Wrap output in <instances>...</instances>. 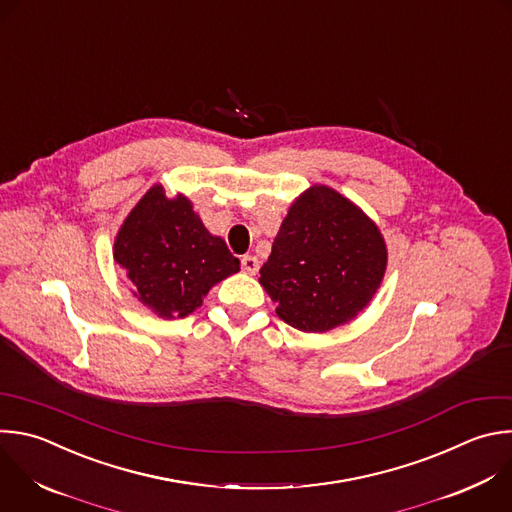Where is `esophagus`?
<instances>
[{"instance_id":"34e87169","label":"esophagus","mask_w":512,"mask_h":512,"mask_svg":"<svg viewBox=\"0 0 512 512\" xmlns=\"http://www.w3.org/2000/svg\"><path fill=\"white\" fill-rule=\"evenodd\" d=\"M241 267H243L247 273L255 275V273L259 271V259H257L255 255H245V257L241 259Z\"/></svg>"}]
</instances>
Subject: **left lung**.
Masks as SVG:
<instances>
[{
	"instance_id": "obj_1",
	"label": "left lung",
	"mask_w": 512,
	"mask_h": 512,
	"mask_svg": "<svg viewBox=\"0 0 512 512\" xmlns=\"http://www.w3.org/2000/svg\"><path fill=\"white\" fill-rule=\"evenodd\" d=\"M386 259L378 227L354 203L327 187H311L281 223L259 281L285 323L321 333L370 303Z\"/></svg>"
}]
</instances>
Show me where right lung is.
<instances>
[{
  "mask_svg": "<svg viewBox=\"0 0 512 512\" xmlns=\"http://www.w3.org/2000/svg\"><path fill=\"white\" fill-rule=\"evenodd\" d=\"M114 261L132 283L134 297L160 317L193 313L211 285L239 271L221 237H213L189 199H166L152 187L126 217Z\"/></svg>",
  "mask_w": 512,
  "mask_h": 512,
  "instance_id": "right-lung-1",
  "label": "right lung"
}]
</instances>
